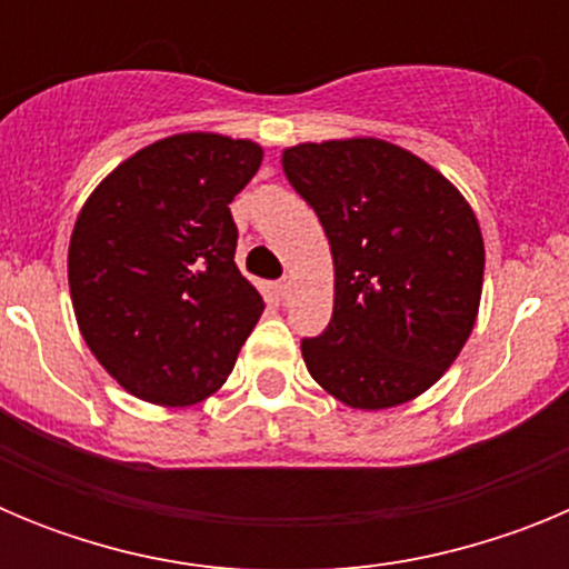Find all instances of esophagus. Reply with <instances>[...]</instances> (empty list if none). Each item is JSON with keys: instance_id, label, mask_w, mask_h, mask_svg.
I'll use <instances>...</instances> for the list:
<instances>
[{"instance_id": "34e87169", "label": "esophagus", "mask_w": 569, "mask_h": 569, "mask_svg": "<svg viewBox=\"0 0 569 569\" xmlns=\"http://www.w3.org/2000/svg\"><path fill=\"white\" fill-rule=\"evenodd\" d=\"M279 293L281 299H290V296H293V279H290V276H284V279L279 281Z\"/></svg>"}]
</instances>
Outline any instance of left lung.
Masks as SVG:
<instances>
[{
  "label": "left lung",
  "mask_w": 569,
  "mask_h": 569,
  "mask_svg": "<svg viewBox=\"0 0 569 569\" xmlns=\"http://www.w3.org/2000/svg\"><path fill=\"white\" fill-rule=\"evenodd\" d=\"M281 170L333 256V319L301 356L353 410L413 401L459 359L479 316L485 239L445 173L376 136L301 142Z\"/></svg>",
  "instance_id": "1"
}]
</instances>
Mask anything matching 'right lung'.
I'll return each instance as SVG.
<instances>
[{
    "mask_svg": "<svg viewBox=\"0 0 569 569\" xmlns=\"http://www.w3.org/2000/svg\"><path fill=\"white\" fill-rule=\"evenodd\" d=\"M261 144L190 130L116 164L70 233L79 333L136 399L190 407L228 381L264 301L236 268L228 204L256 176Z\"/></svg>",
    "mask_w": 569,
    "mask_h": 569,
    "instance_id": "add662e5",
    "label": "right lung"
}]
</instances>
